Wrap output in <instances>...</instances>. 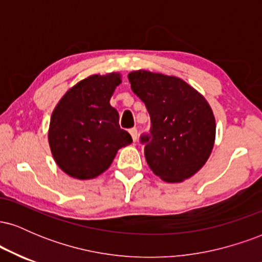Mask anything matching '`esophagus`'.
I'll use <instances>...</instances> for the list:
<instances>
[{
  "label": "esophagus",
  "mask_w": 262,
  "mask_h": 262,
  "mask_svg": "<svg viewBox=\"0 0 262 262\" xmlns=\"http://www.w3.org/2000/svg\"><path fill=\"white\" fill-rule=\"evenodd\" d=\"M129 133H130L132 138H133V141L138 140V129L137 128H132L130 130H129Z\"/></svg>",
  "instance_id": "esophagus-1"
}]
</instances>
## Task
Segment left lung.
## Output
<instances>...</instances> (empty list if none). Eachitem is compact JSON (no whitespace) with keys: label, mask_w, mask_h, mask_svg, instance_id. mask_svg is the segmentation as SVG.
<instances>
[{"label":"left lung","mask_w":262,"mask_h":262,"mask_svg":"<svg viewBox=\"0 0 262 262\" xmlns=\"http://www.w3.org/2000/svg\"><path fill=\"white\" fill-rule=\"evenodd\" d=\"M128 79L151 121L150 134L140 138L150 169L172 183L193 176L214 145L215 119L208 102L179 77L138 70Z\"/></svg>","instance_id":"obj_1"}]
</instances>
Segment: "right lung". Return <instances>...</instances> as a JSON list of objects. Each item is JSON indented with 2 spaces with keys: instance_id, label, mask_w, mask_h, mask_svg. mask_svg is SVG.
<instances>
[{
  "instance_id": "right-lung-1",
  "label": "right lung",
  "mask_w": 262,
  "mask_h": 262,
  "mask_svg": "<svg viewBox=\"0 0 262 262\" xmlns=\"http://www.w3.org/2000/svg\"><path fill=\"white\" fill-rule=\"evenodd\" d=\"M121 75H91L62 96L50 118L49 139L54 160L66 175L91 180L104 172L117 151L132 143L119 127V114L110 100Z\"/></svg>"
}]
</instances>
